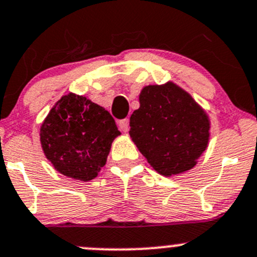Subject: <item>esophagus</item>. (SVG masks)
Returning <instances> with one entry per match:
<instances>
[{"label":"esophagus","mask_w":257,"mask_h":257,"mask_svg":"<svg viewBox=\"0 0 257 257\" xmlns=\"http://www.w3.org/2000/svg\"><path fill=\"white\" fill-rule=\"evenodd\" d=\"M118 125H119V129H120L121 132H128V129H129V119L128 118L120 119V120L118 121Z\"/></svg>","instance_id":"1"}]
</instances>
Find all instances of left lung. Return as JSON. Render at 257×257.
I'll return each mask as SVG.
<instances>
[{
	"mask_svg": "<svg viewBox=\"0 0 257 257\" xmlns=\"http://www.w3.org/2000/svg\"><path fill=\"white\" fill-rule=\"evenodd\" d=\"M139 102L129 134L148 163L165 177L191 169L208 147L205 112L173 83L143 88Z\"/></svg>",
	"mask_w": 257,
	"mask_h": 257,
	"instance_id": "left-lung-1",
	"label": "left lung"
}]
</instances>
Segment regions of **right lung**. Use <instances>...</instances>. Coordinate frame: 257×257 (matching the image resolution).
Here are the masks:
<instances>
[{
	"label": "right lung",
	"mask_w": 257,
	"mask_h": 257,
	"mask_svg": "<svg viewBox=\"0 0 257 257\" xmlns=\"http://www.w3.org/2000/svg\"><path fill=\"white\" fill-rule=\"evenodd\" d=\"M120 132L108 110L85 97H62L41 126L43 152L54 169L88 181L107 162L113 139Z\"/></svg>",
	"instance_id": "add662e5"
}]
</instances>
